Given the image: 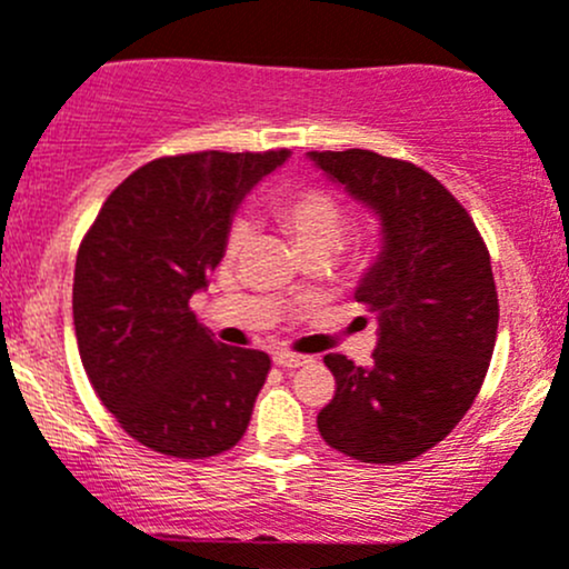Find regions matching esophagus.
Instances as JSON below:
<instances>
[{"label":"esophagus","instance_id":"esophagus-1","mask_svg":"<svg viewBox=\"0 0 569 569\" xmlns=\"http://www.w3.org/2000/svg\"><path fill=\"white\" fill-rule=\"evenodd\" d=\"M272 361L283 370H297V367L310 365V356H299V353H289V351H278L272 356Z\"/></svg>","mask_w":569,"mask_h":569}]
</instances>
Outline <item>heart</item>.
<instances>
[{"label": "heart", "mask_w": 569, "mask_h": 569, "mask_svg": "<svg viewBox=\"0 0 569 569\" xmlns=\"http://www.w3.org/2000/svg\"><path fill=\"white\" fill-rule=\"evenodd\" d=\"M272 218L283 229L295 246L297 256L305 253H332L346 227V208L332 191L302 186L286 189L272 199ZM251 240V229L246 221H234L227 234V256H237ZM356 256L367 259L378 246L376 232H361L356 237Z\"/></svg>", "instance_id": "1"}]
</instances>
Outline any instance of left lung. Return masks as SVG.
Returning a JSON list of instances; mask_svg holds the SVG:
<instances>
[{
    "instance_id": "obj_1",
    "label": "left lung",
    "mask_w": 569,
    "mask_h": 569,
    "mask_svg": "<svg viewBox=\"0 0 569 569\" xmlns=\"http://www.w3.org/2000/svg\"><path fill=\"white\" fill-rule=\"evenodd\" d=\"M308 156L378 216L383 234L356 289L378 318V348L370 367L323 356L337 391L318 432L367 465L410 461L457 427L483 386L499 323L489 251L457 197L421 167L361 148Z\"/></svg>"
}]
</instances>
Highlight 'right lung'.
Masks as SVG:
<instances>
[{
	"label": "right lung",
	"mask_w": 569,
	"mask_h": 569,
	"mask_svg": "<svg viewBox=\"0 0 569 569\" xmlns=\"http://www.w3.org/2000/svg\"><path fill=\"white\" fill-rule=\"evenodd\" d=\"M289 151L161 156L104 199L74 261L83 370L123 432L174 459L246 435L270 356L218 342L189 299L227 251L237 204Z\"/></svg>",
	"instance_id": "right-lung-1"
}]
</instances>
